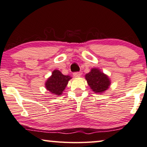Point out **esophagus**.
Masks as SVG:
<instances>
[{"label": "esophagus", "instance_id": "obj_1", "mask_svg": "<svg viewBox=\"0 0 147 147\" xmlns=\"http://www.w3.org/2000/svg\"><path fill=\"white\" fill-rule=\"evenodd\" d=\"M80 73H79V72H75V73H73V76H74L75 78H78V77H80Z\"/></svg>", "mask_w": 147, "mask_h": 147}]
</instances>
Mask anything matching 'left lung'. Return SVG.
Returning a JSON list of instances; mask_svg holds the SVG:
<instances>
[{
  "label": "left lung",
  "mask_w": 147,
  "mask_h": 147,
  "mask_svg": "<svg viewBox=\"0 0 147 147\" xmlns=\"http://www.w3.org/2000/svg\"><path fill=\"white\" fill-rule=\"evenodd\" d=\"M85 78L90 88L95 93H103L108 89L111 84V80L108 76L96 68H93L90 72L86 74Z\"/></svg>",
  "instance_id": "8db88e82"
}]
</instances>
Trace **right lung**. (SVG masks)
Returning a JSON list of instances; mask_svg holds the SVG:
<instances>
[{
    "instance_id": "1",
    "label": "right lung",
    "mask_w": 147,
    "mask_h": 147,
    "mask_svg": "<svg viewBox=\"0 0 147 147\" xmlns=\"http://www.w3.org/2000/svg\"><path fill=\"white\" fill-rule=\"evenodd\" d=\"M71 77L69 75H64L59 70L53 71L52 75L45 82L46 88L56 96H60L63 93L69 80Z\"/></svg>"
}]
</instances>
